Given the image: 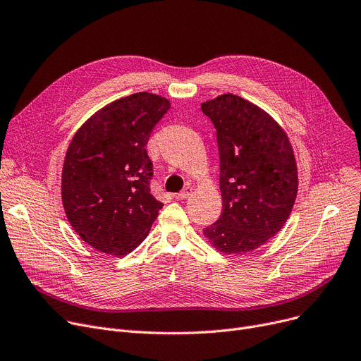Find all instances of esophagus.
Segmentation results:
<instances>
[{
  "instance_id": "esophagus-1",
  "label": "esophagus",
  "mask_w": 361,
  "mask_h": 361,
  "mask_svg": "<svg viewBox=\"0 0 361 361\" xmlns=\"http://www.w3.org/2000/svg\"><path fill=\"white\" fill-rule=\"evenodd\" d=\"M192 192H193L192 187H185L184 190H181V192L177 195V199H187L188 196L192 195Z\"/></svg>"
}]
</instances>
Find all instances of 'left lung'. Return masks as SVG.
<instances>
[{
	"label": "left lung",
	"instance_id": "obj_1",
	"mask_svg": "<svg viewBox=\"0 0 361 361\" xmlns=\"http://www.w3.org/2000/svg\"><path fill=\"white\" fill-rule=\"evenodd\" d=\"M216 128L222 212L204 235L222 253H247L287 222L297 196V165L276 121L252 102L221 94L202 104Z\"/></svg>",
	"mask_w": 361,
	"mask_h": 361
}]
</instances>
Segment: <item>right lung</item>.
<instances>
[{
  "instance_id": "1",
  "label": "right lung",
  "mask_w": 361,
  "mask_h": 361,
  "mask_svg": "<svg viewBox=\"0 0 361 361\" xmlns=\"http://www.w3.org/2000/svg\"><path fill=\"white\" fill-rule=\"evenodd\" d=\"M169 106L147 92L114 101L79 128L67 149L61 181L67 219L102 253L135 250L162 209L150 193L154 164L146 145Z\"/></svg>"
}]
</instances>
